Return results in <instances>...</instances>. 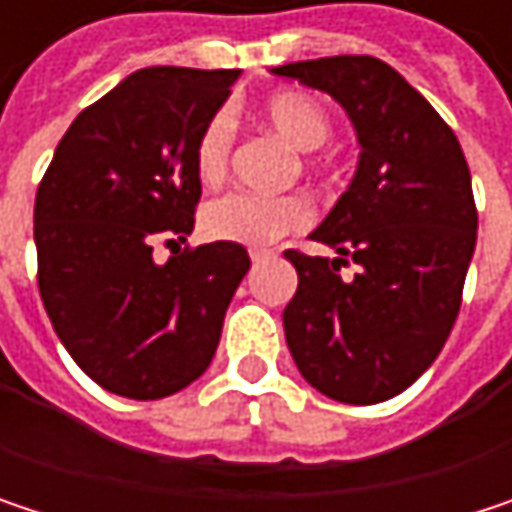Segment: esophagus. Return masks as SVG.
<instances>
[{
	"instance_id": "34e87169",
	"label": "esophagus",
	"mask_w": 512,
	"mask_h": 512,
	"mask_svg": "<svg viewBox=\"0 0 512 512\" xmlns=\"http://www.w3.org/2000/svg\"><path fill=\"white\" fill-rule=\"evenodd\" d=\"M269 255H272V252H252V263H260V260H266Z\"/></svg>"
}]
</instances>
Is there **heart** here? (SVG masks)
<instances>
[{"label": "heart", "instance_id": "heart-1", "mask_svg": "<svg viewBox=\"0 0 512 512\" xmlns=\"http://www.w3.org/2000/svg\"><path fill=\"white\" fill-rule=\"evenodd\" d=\"M257 118L266 124L275 136H281L293 151L308 154L317 151L329 133L332 121L326 106L302 91V88H281L257 103ZM234 142V124L228 112L213 115L195 142V177L207 186L219 183L228 171ZM311 219V210L299 198H260L246 192H228L222 198H213L201 210V228L210 240L222 243H240V246H269L278 237L305 228Z\"/></svg>", "mask_w": 512, "mask_h": 512}]
</instances>
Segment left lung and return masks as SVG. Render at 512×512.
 Listing matches in <instances>:
<instances>
[{
	"label": "left lung",
	"instance_id": "8db88e82",
	"mask_svg": "<svg viewBox=\"0 0 512 512\" xmlns=\"http://www.w3.org/2000/svg\"><path fill=\"white\" fill-rule=\"evenodd\" d=\"M269 73L341 103L356 130V174L311 240L338 257L284 252L299 287L284 338L305 382L338 403H382L442 353L477 243L471 174L454 130L385 61L332 55ZM350 256V282L340 266Z\"/></svg>",
	"mask_w": 512,
	"mask_h": 512
}]
</instances>
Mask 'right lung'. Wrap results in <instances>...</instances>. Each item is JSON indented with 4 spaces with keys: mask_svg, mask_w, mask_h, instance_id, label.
Listing matches in <instances>:
<instances>
[{
    "mask_svg": "<svg viewBox=\"0 0 512 512\" xmlns=\"http://www.w3.org/2000/svg\"><path fill=\"white\" fill-rule=\"evenodd\" d=\"M240 70L145 67L76 115L35 198L38 287L52 329L106 391L159 400L216 356L252 260L240 243L154 257L195 228V142ZM174 243V240H168Z\"/></svg>",
    "mask_w": 512,
    "mask_h": 512,
    "instance_id": "right-lung-1",
    "label": "right lung"
}]
</instances>
